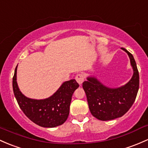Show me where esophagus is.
Returning <instances> with one entry per match:
<instances>
[{
	"label": "esophagus",
	"mask_w": 148,
	"mask_h": 148,
	"mask_svg": "<svg viewBox=\"0 0 148 148\" xmlns=\"http://www.w3.org/2000/svg\"><path fill=\"white\" fill-rule=\"evenodd\" d=\"M75 80L77 82H78V84L81 85V84L83 82L84 80H85V75H84L82 74V73L77 74V75H76V77H75Z\"/></svg>",
	"instance_id": "34e87169"
}]
</instances>
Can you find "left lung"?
Segmentation results:
<instances>
[{
	"instance_id": "left-lung-1",
	"label": "left lung",
	"mask_w": 148,
	"mask_h": 148,
	"mask_svg": "<svg viewBox=\"0 0 148 148\" xmlns=\"http://www.w3.org/2000/svg\"><path fill=\"white\" fill-rule=\"evenodd\" d=\"M133 69L131 80L118 88L104 86L96 77H88L82 83L92 115L99 120L109 121L123 116L136 100L139 89V73L133 55L126 49Z\"/></svg>"
}]
</instances>
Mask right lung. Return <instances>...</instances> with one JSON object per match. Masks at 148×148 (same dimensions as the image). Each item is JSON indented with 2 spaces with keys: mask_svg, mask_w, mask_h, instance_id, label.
I'll use <instances>...</instances> for the list:
<instances>
[{
  "mask_svg": "<svg viewBox=\"0 0 148 148\" xmlns=\"http://www.w3.org/2000/svg\"><path fill=\"white\" fill-rule=\"evenodd\" d=\"M16 80L17 66L12 77L13 92L20 109L32 121L44 128H54L67 120L73 94L79 87L75 80L63 82L52 96L44 99L25 97L19 90Z\"/></svg>",
  "mask_w": 148,
  "mask_h": 148,
  "instance_id": "right-lung-1",
  "label": "right lung"
}]
</instances>
